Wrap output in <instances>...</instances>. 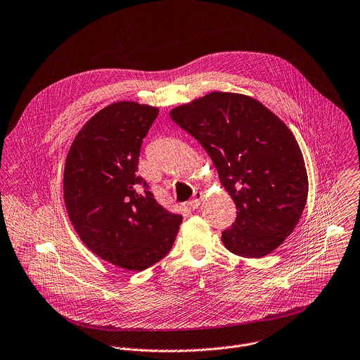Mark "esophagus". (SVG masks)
<instances>
[{
  "mask_svg": "<svg viewBox=\"0 0 360 360\" xmlns=\"http://www.w3.org/2000/svg\"><path fill=\"white\" fill-rule=\"evenodd\" d=\"M202 199H203V193H202V192H199V191H196V192L193 193V198H192V200L189 202V207H191L192 210L198 209V207L200 206V202H202Z\"/></svg>",
  "mask_w": 360,
  "mask_h": 360,
  "instance_id": "34e87169",
  "label": "esophagus"
}]
</instances>
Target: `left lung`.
Returning <instances> with one entry per match:
<instances>
[{
	"label": "left lung",
	"instance_id": "obj_1",
	"mask_svg": "<svg viewBox=\"0 0 360 360\" xmlns=\"http://www.w3.org/2000/svg\"><path fill=\"white\" fill-rule=\"evenodd\" d=\"M169 116L202 144L236 203L237 219L221 236L224 247L262 258L282 245L309 193L304 158L290 129L259 101L234 92H210Z\"/></svg>",
	"mask_w": 360,
	"mask_h": 360
}]
</instances>
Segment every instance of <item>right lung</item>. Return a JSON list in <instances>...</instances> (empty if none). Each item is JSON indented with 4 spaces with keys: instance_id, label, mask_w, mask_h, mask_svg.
Here are the masks:
<instances>
[{
    "instance_id": "1",
    "label": "right lung",
    "mask_w": 360,
    "mask_h": 360,
    "mask_svg": "<svg viewBox=\"0 0 360 360\" xmlns=\"http://www.w3.org/2000/svg\"><path fill=\"white\" fill-rule=\"evenodd\" d=\"M158 112L133 101L105 106L81 127L64 165V205L78 237L103 261L133 272L162 259L182 223L136 175Z\"/></svg>"
}]
</instances>
